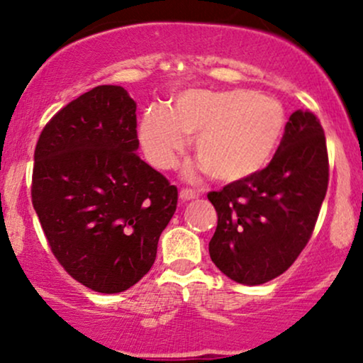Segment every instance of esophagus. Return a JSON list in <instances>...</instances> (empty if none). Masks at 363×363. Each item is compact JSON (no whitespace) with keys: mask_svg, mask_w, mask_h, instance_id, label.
Here are the masks:
<instances>
[{"mask_svg":"<svg viewBox=\"0 0 363 363\" xmlns=\"http://www.w3.org/2000/svg\"><path fill=\"white\" fill-rule=\"evenodd\" d=\"M179 197H181L182 201H192V199H197L199 194H197V192L192 191V189H182L181 192H179Z\"/></svg>","mask_w":363,"mask_h":363,"instance_id":"34e87169","label":"esophagus"}]
</instances>
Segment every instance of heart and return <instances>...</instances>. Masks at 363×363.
Instances as JSON below:
<instances>
[{
  "label": "heart",
  "instance_id": "obj_1",
  "mask_svg": "<svg viewBox=\"0 0 363 363\" xmlns=\"http://www.w3.org/2000/svg\"><path fill=\"white\" fill-rule=\"evenodd\" d=\"M286 113L277 99L253 90H201L177 94L169 105L147 108L139 140L155 167L169 169L194 135L201 169L219 182H240L272 160L283 139Z\"/></svg>",
  "mask_w": 363,
  "mask_h": 363
}]
</instances>
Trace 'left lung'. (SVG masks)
I'll use <instances>...</instances> for the list:
<instances>
[{
  "label": "left lung",
  "mask_w": 363,
  "mask_h": 363,
  "mask_svg": "<svg viewBox=\"0 0 363 363\" xmlns=\"http://www.w3.org/2000/svg\"><path fill=\"white\" fill-rule=\"evenodd\" d=\"M327 186L323 128L313 113L296 110L263 171L208 194L218 213L213 263L247 286L279 277L308 242Z\"/></svg>",
  "instance_id": "obj_1"
}]
</instances>
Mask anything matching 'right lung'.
<instances>
[{
    "instance_id": "obj_1",
    "label": "right lung",
    "mask_w": 363,
    "mask_h": 363,
    "mask_svg": "<svg viewBox=\"0 0 363 363\" xmlns=\"http://www.w3.org/2000/svg\"><path fill=\"white\" fill-rule=\"evenodd\" d=\"M137 104L100 85L63 107L35 149L33 208L58 263L99 293L139 281L177 208V187L139 155Z\"/></svg>"
}]
</instances>
